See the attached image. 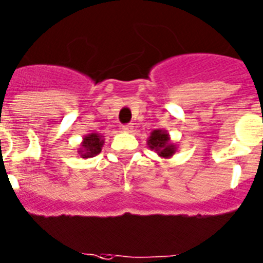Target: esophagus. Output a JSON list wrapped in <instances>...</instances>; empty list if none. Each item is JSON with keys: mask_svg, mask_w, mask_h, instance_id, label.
<instances>
[{"mask_svg": "<svg viewBox=\"0 0 263 263\" xmlns=\"http://www.w3.org/2000/svg\"><path fill=\"white\" fill-rule=\"evenodd\" d=\"M122 129L124 132H128V134H131V132L134 131V125H132V124H125V125H123Z\"/></svg>", "mask_w": 263, "mask_h": 263, "instance_id": "obj_1", "label": "esophagus"}]
</instances>
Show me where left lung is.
I'll return each instance as SVG.
<instances>
[{"mask_svg": "<svg viewBox=\"0 0 263 263\" xmlns=\"http://www.w3.org/2000/svg\"><path fill=\"white\" fill-rule=\"evenodd\" d=\"M149 149L155 151L161 159H171L176 154L177 147L171 140L170 134L165 129H154L147 140Z\"/></svg>", "mask_w": 263, "mask_h": 263, "instance_id": "obj_1", "label": "left lung"}]
</instances>
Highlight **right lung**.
Here are the masks:
<instances>
[{"label": "right lung", "instance_id": "right-lung-1", "mask_svg": "<svg viewBox=\"0 0 263 263\" xmlns=\"http://www.w3.org/2000/svg\"><path fill=\"white\" fill-rule=\"evenodd\" d=\"M104 144V136L97 132H91V134L83 136V140L81 143V148L78 149V155L83 159H90V157L97 156L100 154L102 147Z\"/></svg>", "mask_w": 263, "mask_h": 263}]
</instances>
